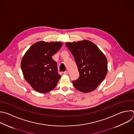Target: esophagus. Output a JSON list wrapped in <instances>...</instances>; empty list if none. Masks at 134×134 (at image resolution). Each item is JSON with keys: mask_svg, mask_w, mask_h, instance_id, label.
Here are the masks:
<instances>
[{"mask_svg": "<svg viewBox=\"0 0 134 134\" xmlns=\"http://www.w3.org/2000/svg\"><path fill=\"white\" fill-rule=\"evenodd\" d=\"M63 74H65V75H66V74H68V71H67V70H66V71H64V72H63Z\"/></svg>", "mask_w": 134, "mask_h": 134, "instance_id": "34e87169", "label": "esophagus"}]
</instances>
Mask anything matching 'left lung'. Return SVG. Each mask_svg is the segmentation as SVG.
<instances>
[{"mask_svg":"<svg viewBox=\"0 0 134 134\" xmlns=\"http://www.w3.org/2000/svg\"><path fill=\"white\" fill-rule=\"evenodd\" d=\"M79 72V78L72 81L74 87L82 93L93 91L106 77L107 60L96 44L87 40L67 42Z\"/></svg>","mask_w":134,"mask_h":134,"instance_id":"left-lung-1","label":"left lung"}]
</instances>
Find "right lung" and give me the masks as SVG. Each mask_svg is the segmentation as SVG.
Masks as SVG:
<instances>
[{
	"label": "right lung",
	"mask_w": 134,
	"mask_h": 134,
	"mask_svg": "<svg viewBox=\"0 0 134 134\" xmlns=\"http://www.w3.org/2000/svg\"><path fill=\"white\" fill-rule=\"evenodd\" d=\"M62 46L60 42L40 41L34 43L25 54L21 68L25 80L35 91L46 93L56 86L61 76L52 56Z\"/></svg>",
	"instance_id": "1"
}]
</instances>
